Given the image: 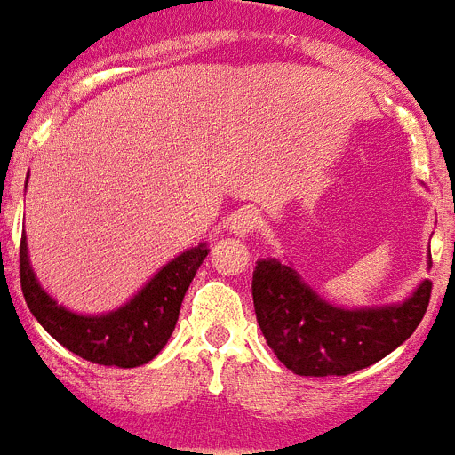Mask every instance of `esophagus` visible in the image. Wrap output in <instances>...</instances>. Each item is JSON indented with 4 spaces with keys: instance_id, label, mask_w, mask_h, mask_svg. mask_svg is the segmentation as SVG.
<instances>
[{
    "instance_id": "esophagus-1",
    "label": "esophagus",
    "mask_w": 455,
    "mask_h": 455,
    "mask_svg": "<svg viewBox=\"0 0 455 455\" xmlns=\"http://www.w3.org/2000/svg\"><path fill=\"white\" fill-rule=\"evenodd\" d=\"M259 223H261L259 212H257L255 207H243V210H241L239 214L232 219L230 230H232V235L241 236V239H243V236L252 235V232L259 228Z\"/></svg>"
}]
</instances>
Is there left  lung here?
Segmentation results:
<instances>
[{
	"mask_svg": "<svg viewBox=\"0 0 455 455\" xmlns=\"http://www.w3.org/2000/svg\"><path fill=\"white\" fill-rule=\"evenodd\" d=\"M431 279L402 304L339 309L279 261H257L252 302L266 343L299 377H345L377 363L418 329L431 299Z\"/></svg>",
	"mask_w": 455,
	"mask_h": 455,
	"instance_id": "left-lung-1",
	"label": "left lung"
}]
</instances>
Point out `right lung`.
Wrapping results in <instances>:
<instances>
[{
	"mask_svg": "<svg viewBox=\"0 0 455 455\" xmlns=\"http://www.w3.org/2000/svg\"><path fill=\"white\" fill-rule=\"evenodd\" d=\"M205 257L207 248L200 243L166 264L122 309L106 315H78L62 309L37 284L22 236L20 284L31 314L62 347L92 363L137 368L156 358L171 339L187 289Z\"/></svg>",
	"mask_w": 455,
	"mask_h": 455,
	"instance_id": "obj_1",
	"label": "right lung"
}]
</instances>
